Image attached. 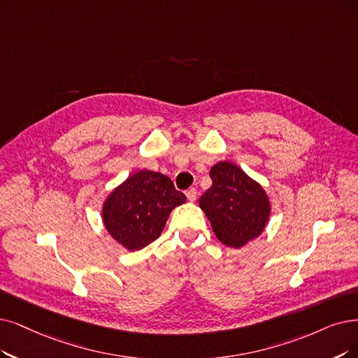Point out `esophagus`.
<instances>
[{"label":"esophagus","instance_id":"1","mask_svg":"<svg viewBox=\"0 0 358 358\" xmlns=\"http://www.w3.org/2000/svg\"><path fill=\"white\" fill-rule=\"evenodd\" d=\"M187 198L189 199L191 203H194L195 199H196V189H194V188H191V189H188L187 191Z\"/></svg>","mask_w":358,"mask_h":358}]
</instances>
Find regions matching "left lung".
<instances>
[{
    "label": "left lung",
    "instance_id": "obj_1",
    "mask_svg": "<svg viewBox=\"0 0 358 358\" xmlns=\"http://www.w3.org/2000/svg\"><path fill=\"white\" fill-rule=\"evenodd\" d=\"M210 176L213 187L199 198V207L219 241L242 248L264 232L271 214L270 198L260 182L232 162L216 163Z\"/></svg>",
    "mask_w": 358,
    "mask_h": 358
}]
</instances>
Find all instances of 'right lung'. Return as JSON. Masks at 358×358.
<instances>
[{
  "instance_id": "right-lung-1",
  "label": "right lung",
  "mask_w": 358,
  "mask_h": 358,
  "mask_svg": "<svg viewBox=\"0 0 358 358\" xmlns=\"http://www.w3.org/2000/svg\"><path fill=\"white\" fill-rule=\"evenodd\" d=\"M187 201L159 171L138 170L117 185L101 207L108 235L127 251L145 248L159 238L173 208Z\"/></svg>"
}]
</instances>
